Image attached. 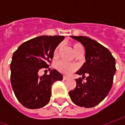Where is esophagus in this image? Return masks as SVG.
<instances>
[{
    "label": "esophagus",
    "mask_w": 125,
    "mask_h": 125,
    "mask_svg": "<svg viewBox=\"0 0 125 125\" xmlns=\"http://www.w3.org/2000/svg\"><path fill=\"white\" fill-rule=\"evenodd\" d=\"M68 79V76H63V80H67Z\"/></svg>",
    "instance_id": "1"
}]
</instances>
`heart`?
I'll list each match as a JSON object with an SVG mask.
<instances>
[{
  "label": "heart",
  "instance_id": "1",
  "mask_svg": "<svg viewBox=\"0 0 125 125\" xmlns=\"http://www.w3.org/2000/svg\"><path fill=\"white\" fill-rule=\"evenodd\" d=\"M72 46V49H73V51L75 53V55L79 54V53L83 52V46L79 43H77V42L76 43H73ZM60 48H61V44H58L55 47V50L53 51V57L54 58L57 57L58 55ZM55 67L57 68V70H58L60 72L64 73V74H70L72 72L74 71L76 69V67L74 65L67 63L65 61L58 62L56 63V65H55Z\"/></svg>",
  "mask_w": 125,
  "mask_h": 125
}]
</instances>
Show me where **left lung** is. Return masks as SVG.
I'll return each instance as SVG.
<instances>
[{
    "label": "left lung",
    "instance_id": "8db88e82",
    "mask_svg": "<svg viewBox=\"0 0 125 125\" xmlns=\"http://www.w3.org/2000/svg\"><path fill=\"white\" fill-rule=\"evenodd\" d=\"M81 42L85 50V62L76 74H88L86 82L81 78L75 79L76 86L70 91L72 101L81 107L92 108L108 95L115 73V60L108 49L97 42L84 36H70Z\"/></svg>",
    "mask_w": 125,
    "mask_h": 125
}]
</instances>
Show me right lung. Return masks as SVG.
Returning a JSON list of instances; mask_svg holds the SVG:
<instances>
[{
    "label": "right lung",
    "mask_w": 125,
    "mask_h": 125,
    "mask_svg": "<svg viewBox=\"0 0 125 125\" xmlns=\"http://www.w3.org/2000/svg\"><path fill=\"white\" fill-rule=\"evenodd\" d=\"M64 38L60 35L37 37L23 42L14 52L10 64L11 84L18 101L26 108L46 106L50 101L52 85L62 80V75L57 70L42 76L38 72L49 68L55 47Z\"/></svg>",
    "instance_id": "1"
}]
</instances>
